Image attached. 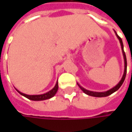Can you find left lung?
Listing matches in <instances>:
<instances>
[{"instance_id":"8db88e82","label":"left lung","mask_w":132,"mask_h":132,"mask_svg":"<svg viewBox=\"0 0 132 132\" xmlns=\"http://www.w3.org/2000/svg\"><path fill=\"white\" fill-rule=\"evenodd\" d=\"M116 33V32H115ZM118 38L119 39L120 43V45H121V48H122V51H123V57H124V62H125V70H124V73H123V76L122 77V79L120 80L118 84H117L114 87H113L112 89H109L106 92H103V93H97V92H93V91H89V90H87L84 88H83L82 87H81L79 84H78L79 86V87L81 88V89L84 92V93H86L88 95H90V96H94V97H106V96H108L109 95L112 94L113 93H114L115 91H117L118 89L121 87V85L123 84V81H124L125 78H126V70H127V62H126V53H125L124 51H123V42H122V39L119 36L116 34Z\"/></svg>"}]
</instances>
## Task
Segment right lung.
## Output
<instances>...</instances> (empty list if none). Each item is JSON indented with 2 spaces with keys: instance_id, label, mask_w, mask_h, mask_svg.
I'll list each match as a JSON object with an SVG mask.
<instances>
[{
  "instance_id": "add662e5",
  "label": "right lung",
  "mask_w": 132,
  "mask_h": 132,
  "mask_svg": "<svg viewBox=\"0 0 132 132\" xmlns=\"http://www.w3.org/2000/svg\"><path fill=\"white\" fill-rule=\"evenodd\" d=\"M58 87L59 85L58 82H57V83L56 84V85H55V87H54L51 91H49V92L43 94V95H26V94L22 93L19 92L18 89H17V90H18V92L20 94V95L25 96L26 98H28L29 100H32V101H43V100H46V99H49L51 98H52L53 95L56 93V92H57V90H58Z\"/></svg>"
}]
</instances>
